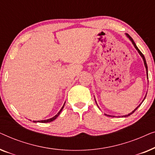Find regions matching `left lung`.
Masks as SVG:
<instances>
[{
  "mask_svg": "<svg viewBox=\"0 0 155 155\" xmlns=\"http://www.w3.org/2000/svg\"><path fill=\"white\" fill-rule=\"evenodd\" d=\"M126 35H127V37H128L129 38V39H130V41H132V43H133V45H134V46H135V48H136V49H137V51H138V53H139V54H140V56H141V57H142V58H143V59L144 63H145V68H146V71H147V79H148V74H147V63H146V60H145V56H144V55H143V54H142V52L140 51V50H139V48L137 47L136 44H135V42H134V41H133V39H132V38H131V37H130V35H128V34H126ZM143 101H144V100H143ZM142 103H143V102H142ZM142 103H141V104H142ZM141 104H140V105L138 106V107H137L136 108V109H135V110H133V111L132 112H131V113H130V114H128V115L124 116V117H127V116H130V115H131V114H133V113H134V112H135V111H136V110H137V108H138V107H140V105H141ZM105 115H107V116H110V115H107V114H105Z\"/></svg>",
  "mask_w": 155,
  "mask_h": 155,
  "instance_id": "obj_1",
  "label": "left lung"
}]
</instances>
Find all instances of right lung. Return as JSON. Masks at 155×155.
Listing matches in <instances>:
<instances>
[{"mask_svg": "<svg viewBox=\"0 0 155 155\" xmlns=\"http://www.w3.org/2000/svg\"><path fill=\"white\" fill-rule=\"evenodd\" d=\"M64 105H65V104H64ZM64 105L63 106V107L61 108V109L60 110V111H59L58 113L57 114L56 116H54V117H53V118H49V119H46V120H38V121H37V120H33V122H35V123H36V122H39V123H48V122H51V121H53V120H54L56 119V118L57 117H58V116H59V114H60V113L61 112V111H62L63 109V107H64Z\"/></svg>", "mask_w": 155, "mask_h": 155, "instance_id": "1", "label": "right lung"}]
</instances>
